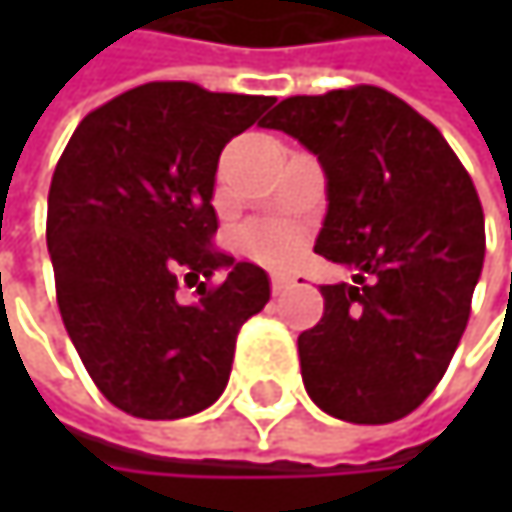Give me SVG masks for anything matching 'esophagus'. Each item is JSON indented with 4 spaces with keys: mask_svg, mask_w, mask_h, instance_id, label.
Listing matches in <instances>:
<instances>
[{
    "mask_svg": "<svg viewBox=\"0 0 512 512\" xmlns=\"http://www.w3.org/2000/svg\"><path fill=\"white\" fill-rule=\"evenodd\" d=\"M290 287V278L287 275H272V293L278 296V293H284Z\"/></svg>",
    "mask_w": 512,
    "mask_h": 512,
    "instance_id": "esophagus-1",
    "label": "esophagus"
}]
</instances>
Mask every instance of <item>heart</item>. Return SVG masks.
<instances>
[{
  "label": "heart",
  "instance_id": "heart-1",
  "mask_svg": "<svg viewBox=\"0 0 512 512\" xmlns=\"http://www.w3.org/2000/svg\"><path fill=\"white\" fill-rule=\"evenodd\" d=\"M299 237L293 231H281V228H269V231H255L249 237V249L266 263H290L299 255Z\"/></svg>",
  "mask_w": 512,
  "mask_h": 512
}]
</instances>
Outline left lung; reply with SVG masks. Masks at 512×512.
Listing matches in <instances>:
<instances>
[{"label":"left lung","instance_id":"left-lung-1","mask_svg":"<svg viewBox=\"0 0 512 512\" xmlns=\"http://www.w3.org/2000/svg\"><path fill=\"white\" fill-rule=\"evenodd\" d=\"M263 127L317 156L329 207L314 252L356 272L320 287L326 311L299 335L305 391L350 424L400 421L468 323L486 252L477 189L445 136L376 85L287 97Z\"/></svg>","mask_w":512,"mask_h":512}]
</instances>
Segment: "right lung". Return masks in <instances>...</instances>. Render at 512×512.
<instances>
[{
  "label": "right lung",
  "instance_id": "obj_1",
  "mask_svg": "<svg viewBox=\"0 0 512 512\" xmlns=\"http://www.w3.org/2000/svg\"><path fill=\"white\" fill-rule=\"evenodd\" d=\"M275 97L148 82L82 118L47 201L64 329L103 397L148 421L213 406L240 326L269 302V275L210 249L222 148ZM225 268L226 281H206ZM180 274L205 281L183 306Z\"/></svg>",
  "mask_w": 512,
  "mask_h": 512
}]
</instances>
